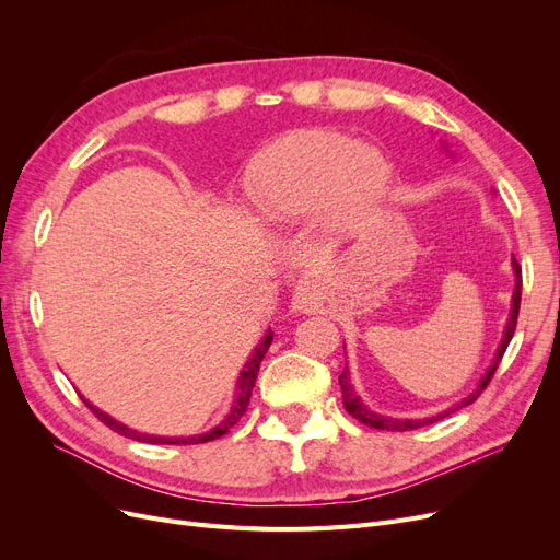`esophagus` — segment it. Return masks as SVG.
I'll use <instances>...</instances> for the list:
<instances>
[{
	"label": "esophagus",
	"mask_w": 560,
	"mask_h": 560,
	"mask_svg": "<svg viewBox=\"0 0 560 560\" xmlns=\"http://www.w3.org/2000/svg\"><path fill=\"white\" fill-rule=\"evenodd\" d=\"M314 305H316V301H314L312 287L307 282L299 284L296 291H294V296H291V307H294L296 312H310Z\"/></svg>",
	"instance_id": "esophagus-1"
}]
</instances>
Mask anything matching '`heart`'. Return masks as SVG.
I'll use <instances>...</instances> for the list:
<instances>
[{
	"instance_id": "1",
	"label": "heart",
	"mask_w": 560,
	"mask_h": 560,
	"mask_svg": "<svg viewBox=\"0 0 560 560\" xmlns=\"http://www.w3.org/2000/svg\"><path fill=\"white\" fill-rule=\"evenodd\" d=\"M387 159L369 145H351L335 131L301 129L253 159L246 194L255 214L269 223L312 214L326 200L351 221L387 184Z\"/></svg>"
}]
</instances>
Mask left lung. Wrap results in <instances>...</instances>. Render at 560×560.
Here are the masks:
<instances>
[{
	"label": "left lung",
	"instance_id": "obj_1",
	"mask_svg": "<svg viewBox=\"0 0 560 560\" xmlns=\"http://www.w3.org/2000/svg\"><path fill=\"white\" fill-rule=\"evenodd\" d=\"M513 269H515L517 282H515V294H513V310H511V318H509V326H505V337H503V341H501V346H499V353H497V358H494V362H492L490 371L486 374V378L481 381V385L476 387V392H474V394H469L467 398H463V401H460L458 406L448 408L446 412H442V415H438V417H433V419H419V421H415V419H404V421H401V419H389V417H381V415H376V412H371L366 406H362L360 396L353 392V385H351V381H349V374H346V369H343V371H341V376H339V385H341V396H343V408H346V412H349L353 419L362 421L364 425H371V429H381V431H398V433H404V431L421 429V425H425V423L440 421V419L448 417L451 412H456V410H460V408H465V406H471V404L476 401V398L483 394V389L490 385V381H492V376H494V371H497V366H499V362H501V358H503L505 349H509V343H511V339H513V332H515V328H517L520 301H522V266L517 264V259H513Z\"/></svg>",
	"mask_w": 560,
	"mask_h": 560
}]
</instances>
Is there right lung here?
Masks as SVG:
<instances>
[{"instance_id": "1", "label": "right lung", "mask_w": 560, "mask_h": 560, "mask_svg": "<svg viewBox=\"0 0 560 560\" xmlns=\"http://www.w3.org/2000/svg\"><path fill=\"white\" fill-rule=\"evenodd\" d=\"M271 339H273V335H271V330H269V335L264 337V341L257 346V351L253 353L250 362H248L246 369L242 371V378H238V389H236V398H234V406H232L230 415L217 425V429H211V431L205 433V435H196V438H154V435H143V433H139V431L127 429V425L118 423V421L112 419L109 415H104L102 410H97V408L91 406L89 401H84V404L89 406V410H91L104 425H109V429H112L114 433L125 435V438H129V440H137V442H148V444H202V442H209V440H217V438L225 435V433L232 429V425H234L238 419H242L244 412L248 410L250 396H253V387H255V381H257V374H259V364H261L266 351H269Z\"/></svg>"}]
</instances>
